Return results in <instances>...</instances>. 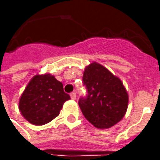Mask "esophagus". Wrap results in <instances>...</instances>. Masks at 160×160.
Here are the masks:
<instances>
[{"label": "esophagus", "instance_id": "34e87169", "mask_svg": "<svg viewBox=\"0 0 160 160\" xmlns=\"http://www.w3.org/2000/svg\"><path fill=\"white\" fill-rule=\"evenodd\" d=\"M70 97H71V98H72L73 100L76 99V93H75V92H71V93H70Z\"/></svg>", "mask_w": 160, "mask_h": 160}]
</instances>
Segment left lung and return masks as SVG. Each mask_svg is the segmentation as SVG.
Listing matches in <instances>:
<instances>
[{"label": "left lung", "instance_id": "8db88e82", "mask_svg": "<svg viewBox=\"0 0 160 160\" xmlns=\"http://www.w3.org/2000/svg\"><path fill=\"white\" fill-rule=\"evenodd\" d=\"M83 82L87 96L79 99L84 117L94 127L110 128L126 114L128 95L122 80L98 62L85 68Z\"/></svg>", "mask_w": 160, "mask_h": 160}]
</instances>
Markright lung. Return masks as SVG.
I'll use <instances>...</instances> for the list:
<instances>
[{"label": "right lung", "mask_w": 160, "mask_h": 160, "mask_svg": "<svg viewBox=\"0 0 160 160\" xmlns=\"http://www.w3.org/2000/svg\"><path fill=\"white\" fill-rule=\"evenodd\" d=\"M70 96L63 85L50 73L36 74L19 98V110L33 125H44L56 118Z\"/></svg>", "instance_id": "add662e5"}]
</instances>
